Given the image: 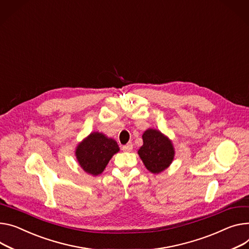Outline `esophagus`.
Returning a JSON list of instances; mask_svg holds the SVG:
<instances>
[{
	"label": "esophagus",
	"instance_id": "esophagus-1",
	"mask_svg": "<svg viewBox=\"0 0 249 249\" xmlns=\"http://www.w3.org/2000/svg\"><path fill=\"white\" fill-rule=\"evenodd\" d=\"M122 148H123V150L125 151V152H129V151L132 150V143H131V142H128L127 144L124 145Z\"/></svg>",
	"mask_w": 249,
	"mask_h": 249
}]
</instances>
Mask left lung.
<instances>
[{
    "instance_id": "1",
    "label": "left lung",
    "mask_w": 249,
    "mask_h": 249,
    "mask_svg": "<svg viewBox=\"0 0 249 249\" xmlns=\"http://www.w3.org/2000/svg\"><path fill=\"white\" fill-rule=\"evenodd\" d=\"M142 142L138 154L144 166L151 174L162 173L175 159L173 142L157 128H147L142 135Z\"/></svg>"
}]
</instances>
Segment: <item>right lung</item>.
Wrapping results in <instances>:
<instances>
[{
    "label": "right lung",
    "mask_w": 249,
    "mask_h": 249,
    "mask_svg": "<svg viewBox=\"0 0 249 249\" xmlns=\"http://www.w3.org/2000/svg\"><path fill=\"white\" fill-rule=\"evenodd\" d=\"M120 151L118 142L100 131H92L75 147L80 166L90 176H99L110 159Z\"/></svg>",
    "instance_id": "right-lung-1"
}]
</instances>
